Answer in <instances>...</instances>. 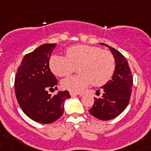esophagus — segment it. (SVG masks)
<instances>
[{
	"instance_id": "obj_1",
	"label": "esophagus",
	"mask_w": 151,
	"mask_h": 151,
	"mask_svg": "<svg viewBox=\"0 0 151 151\" xmlns=\"http://www.w3.org/2000/svg\"><path fill=\"white\" fill-rule=\"evenodd\" d=\"M77 95H78V93H73V92H71L70 93V96L72 97H75V96H76Z\"/></svg>"
}]
</instances>
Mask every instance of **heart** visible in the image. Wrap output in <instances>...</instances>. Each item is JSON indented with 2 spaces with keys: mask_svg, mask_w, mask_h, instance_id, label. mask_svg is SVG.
Masks as SVG:
<instances>
[{
  "mask_svg": "<svg viewBox=\"0 0 151 151\" xmlns=\"http://www.w3.org/2000/svg\"><path fill=\"white\" fill-rule=\"evenodd\" d=\"M115 58L109 51L102 50L96 46L78 45L68 48L66 57L52 55L49 67L58 77L67 76L77 68L78 76L62 81L63 89L78 93L90 83L95 86L106 84L115 71Z\"/></svg>",
  "mask_w": 151,
  "mask_h": 151,
  "instance_id": "heart-1",
  "label": "heart"
}]
</instances>
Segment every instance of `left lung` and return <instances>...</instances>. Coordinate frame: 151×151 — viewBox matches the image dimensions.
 I'll return each mask as SVG.
<instances>
[{
	"label": "left lung",
	"mask_w": 151,
	"mask_h": 151,
	"mask_svg": "<svg viewBox=\"0 0 151 151\" xmlns=\"http://www.w3.org/2000/svg\"><path fill=\"white\" fill-rule=\"evenodd\" d=\"M109 48L115 58L116 66L111 80L101 87L103 95L94 98V104L89 110L91 115L100 120H109L123 113L129 104L133 87V76L127 58L115 48ZM100 91V90H99ZM97 91V96L99 95Z\"/></svg>",
	"instance_id": "8db88e82"
}]
</instances>
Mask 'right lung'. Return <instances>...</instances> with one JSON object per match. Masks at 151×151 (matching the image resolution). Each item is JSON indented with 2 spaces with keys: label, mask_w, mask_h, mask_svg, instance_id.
<instances>
[{
  "label": "right lung",
  "mask_w": 151,
  "mask_h": 151,
  "mask_svg": "<svg viewBox=\"0 0 151 151\" xmlns=\"http://www.w3.org/2000/svg\"><path fill=\"white\" fill-rule=\"evenodd\" d=\"M56 44H44L25 55L14 80L17 103L30 119L48 124L61 117L65 101L70 98L67 90L52 96L48 90H57L58 81L49 68V59Z\"/></svg>",
  "instance_id": "obj_1"
}]
</instances>
